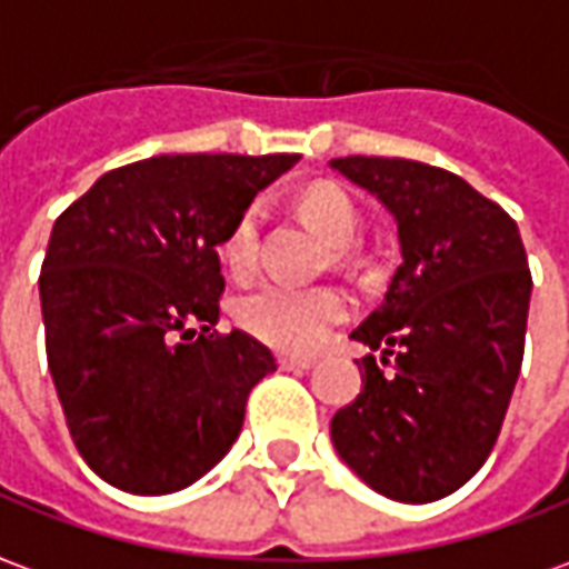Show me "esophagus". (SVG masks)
Segmentation results:
<instances>
[{"label":"esophagus","instance_id":"34e87169","mask_svg":"<svg viewBox=\"0 0 569 569\" xmlns=\"http://www.w3.org/2000/svg\"><path fill=\"white\" fill-rule=\"evenodd\" d=\"M277 367L286 369V372H308L313 367L311 357H292V353H280L277 357Z\"/></svg>","mask_w":569,"mask_h":569}]
</instances>
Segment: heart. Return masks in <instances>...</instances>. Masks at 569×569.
Wrapping results in <instances>:
<instances>
[{"instance_id": "heart-1", "label": "heart", "mask_w": 569, "mask_h": 569, "mask_svg": "<svg viewBox=\"0 0 569 569\" xmlns=\"http://www.w3.org/2000/svg\"><path fill=\"white\" fill-rule=\"evenodd\" d=\"M301 221L313 228L336 258L353 243L360 230V216L348 193L332 184H313L296 202ZM221 261L233 277H249L258 261V209H246L230 224L221 240ZM348 317V298L336 286L317 289H286V286H258L233 301V320L252 339L271 345L277 351L311 353Z\"/></svg>"}]
</instances>
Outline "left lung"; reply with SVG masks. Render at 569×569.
Returning <instances> with one entry per match:
<instances>
[{"instance_id":"1","label":"left lung","mask_w":569,"mask_h":569,"mask_svg":"<svg viewBox=\"0 0 569 569\" xmlns=\"http://www.w3.org/2000/svg\"><path fill=\"white\" fill-rule=\"evenodd\" d=\"M329 166L395 216L403 256L351 332L379 357L360 360L363 388L329 435L376 492L435 502L478 475L506 419L533 292L527 252L506 209L447 169L388 157Z\"/></svg>"}]
</instances>
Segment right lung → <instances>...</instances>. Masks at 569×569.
Returning <instances> with one entry per match:
<instances>
[{"label": "right lung", "instance_id": "add662e5", "mask_svg": "<svg viewBox=\"0 0 569 569\" xmlns=\"http://www.w3.org/2000/svg\"><path fill=\"white\" fill-rule=\"evenodd\" d=\"M298 153H174L101 174L51 228L39 273L46 351L67 428L117 490L190 487L240 437L246 397L277 369L218 336V246Z\"/></svg>", "mask_w": 569, "mask_h": 569}]
</instances>
